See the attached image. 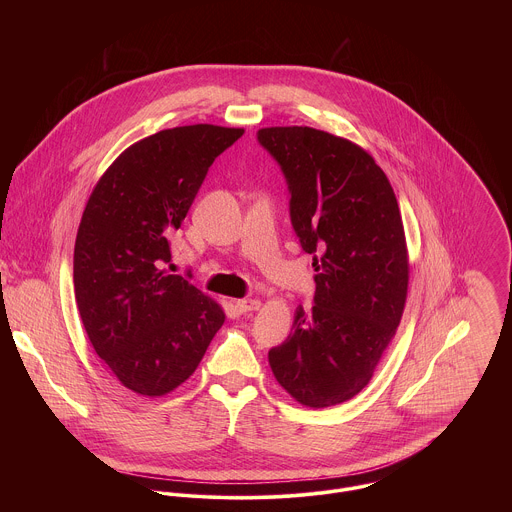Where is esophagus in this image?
<instances>
[{
  "instance_id": "esophagus-1",
  "label": "esophagus",
  "mask_w": 512,
  "mask_h": 512,
  "mask_svg": "<svg viewBox=\"0 0 512 512\" xmlns=\"http://www.w3.org/2000/svg\"><path fill=\"white\" fill-rule=\"evenodd\" d=\"M260 301L258 299H238L236 301V309L240 313H248V311H258L260 309Z\"/></svg>"
}]
</instances>
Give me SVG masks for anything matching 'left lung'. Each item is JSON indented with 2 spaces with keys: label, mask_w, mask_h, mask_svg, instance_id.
Returning <instances> with one entry per match:
<instances>
[{
  "label": "left lung",
  "mask_w": 512,
  "mask_h": 512,
  "mask_svg": "<svg viewBox=\"0 0 512 512\" xmlns=\"http://www.w3.org/2000/svg\"><path fill=\"white\" fill-rule=\"evenodd\" d=\"M280 165L290 219L313 256V307L293 315L288 339L270 349L276 380L309 408L359 394L400 323L408 252L396 195L363 147L307 128L256 134Z\"/></svg>",
  "instance_id": "obj_1"
}]
</instances>
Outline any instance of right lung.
<instances>
[{
    "instance_id": "add662e5",
    "label": "right lung",
    "mask_w": 512,
    "mask_h": 512,
    "mask_svg": "<svg viewBox=\"0 0 512 512\" xmlns=\"http://www.w3.org/2000/svg\"><path fill=\"white\" fill-rule=\"evenodd\" d=\"M242 134L211 124L157 132L128 147L86 203L74 242L76 305L96 355L138 394L185 382L224 323L219 303L161 268L209 167Z\"/></svg>"
}]
</instances>
